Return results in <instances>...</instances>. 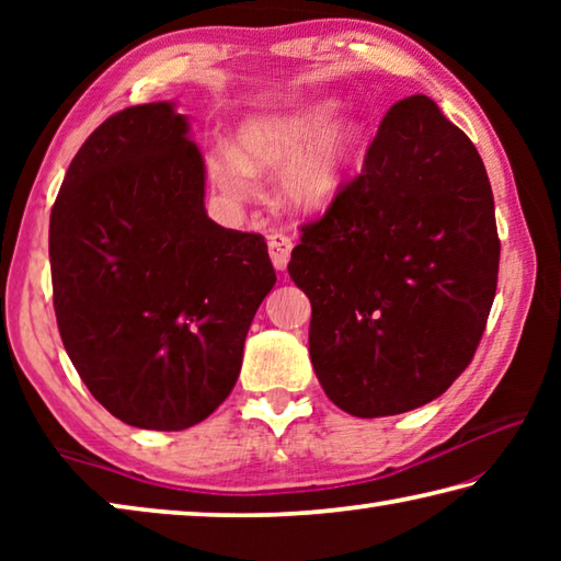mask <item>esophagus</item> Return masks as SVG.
<instances>
[{"instance_id":"esophagus-1","label":"esophagus","mask_w":561,"mask_h":561,"mask_svg":"<svg viewBox=\"0 0 561 561\" xmlns=\"http://www.w3.org/2000/svg\"><path fill=\"white\" fill-rule=\"evenodd\" d=\"M267 247H270V257H272L274 270H279V272L287 270L289 257H291V247H294L291 237L284 232H272L267 237Z\"/></svg>"}]
</instances>
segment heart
Listing matches in <instances>:
<instances>
[{"instance_id":"1","label":"heart","mask_w":561,"mask_h":561,"mask_svg":"<svg viewBox=\"0 0 561 561\" xmlns=\"http://www.w3.org/2000/svg\"><path fill=\"white\" fill-rule=\"evenodd\" d=\"M336 106L309 103L287 113L247 121L232 146H215L207 156L213 183L232 201L254 193V173L282 170L279 190L287 205L304 213L324 210L344 187L358 128L341 121L329 128Z\"/></svg>"}]
</instances>
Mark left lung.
<instances>
[{"instance_id":"8db88e82","label":"left lung","mask_w":561,"mask_h":561,"mask_svg":"<svg viewBox=\"0 0 561 561\" xmlns=\"http://www.w3.org/2000/svg\"><path fill=\"white\" fill-rule=\"evenodd\" d=\"M497 267L495 201L478 150L428 96L398 101L360 175L291 250L324 393L356 417L443 396L480 344Z\"/></svg>"}]
</instances>
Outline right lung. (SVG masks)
<instances>
[{
	"instance_id": "1",
	"label": "right lung",
	"mask_w": 561,
	"mask_h": 561,
	"mask_svg": "<svg viewBox=\"0 0 561 561\" xmlns=\"http://www.w3.org/2000/svg\"><path fill=\"white\" fill-rule=\"evenodd\" d=\"M175 103L113 113L51 207L54 311L66 354L118 421L185 431L237 383L277 274L262 234L205 213V163Z\"/></svg>"
}]
</instances>
